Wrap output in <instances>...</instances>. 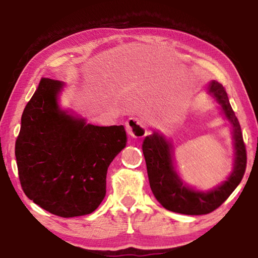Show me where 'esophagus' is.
<instances>
[{
	"label": "esophagus",
	"mask_w": 258,
	"mask_h": 258,
	"mask_svg": "<svg viewBox=\"0 0 258 258\" xmlns=\"http://www.w3.org/2000/svg\"><path fill=\"white\" fill-rule=\"evenodd\" d=\"M126 133L135 139H142L147 135V121L142 117H130L125 122Z\"/></svg>",
	"instance_id": "34e87169"
}]
</instances>
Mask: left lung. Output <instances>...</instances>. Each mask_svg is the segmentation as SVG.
<instances>
[{"instance_id": "left-lung-1", "label": "left lung", "mask_w": 258, "mask_h": 258, "mask_svg": "<svg viewBox=\"0 0 258 258\" xmlns=\"http://www.w3.org/2000/svg\"><path fill=\"white\" fill-rule=\"evenodd\" d=\"M209 93L213 94L223 108L224 114L232 124L235 141V167L228 181L208 192H200L186 188L174 170L171 161V147L163 136L158 134L147 136L142 149L146 158L150 188L156 200L165 209L184 215H204L216 210L234 191L246 168V149L241 125L232 110L224 87L217 81L209 84Z\"/></svg>"}]
</instances>
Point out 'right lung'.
I'll list each match as a JSON object with an SVG mask.
<instances>
[{"mask_svg":"<svg viewBox=\"0 0 258 258\" xmlns=\"http://www.w3.org/2000/svg\"><path fill=\"white\" fill-rule=\"evenodd\" d=\"M63 84L42 77L24 108L15 143L28 199L59 217L91 214L105 196L107 171L125 147L123 125L97 126L61 111Z\"/></svg>","mask_w":258,"mask_h":258,"instance_id":"obj_1","label":"right lung"}]
</instances>
